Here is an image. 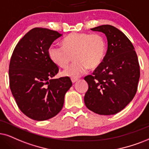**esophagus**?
<instances>
[{"label":"esophagus","mask_w":149,"mask_h":149,"mask_svg":"<svg viewBox=\"0 0 149 149\" xmlns=\"http://www.w3.org/2000/svg\"><path fill=\"white\" fill-rule=\"evenodd\" d=\"M77 81H78V79L77 78H71V82H72L73 83H75Z\"/></svg>","instance_id":"esophagus-1"}]
</instances>
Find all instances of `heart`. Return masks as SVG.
<instances>
[{
	"label": "heart",
	"instance_id": "b5f03b06",
	"mask_svg": "<svg viewBox=\"0 0 149 149\" xmlns=\"http://www.w3.org/2000/svg\"><path fill=\"white\" fill-rule=\"evenodd\" d=\"M107 52L104 38L100 33L73 32L63 40V46L52 45L48 55L54 63L65 68L72 61L75 62L63 71L65 76L77 78L87 69L97 68L104 60Z\"/></svg>",
	"mask_w": 149,
	"mask_h": 149
}]
</instances>
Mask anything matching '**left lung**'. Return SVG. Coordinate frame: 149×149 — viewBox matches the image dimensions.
Listing matches in <instances>:
<instances>
[{
  "instance_id": "8db88e82",
  "label": "left lung",
  "mask_w": 149,
  "mask_h": 149,
  "mask_svg": "<svg viewBox=\"0 0 149 149\" xmlns=\"http://www.w3.org/2000/svg\"><path fill=\"white\" fill-rule=\"evenodd\" d=\"M106 35L108 48L93 75L84 77L88 88L86 107L100 115L121 111L134 97L140 79V65L134 47L124 33L109 24L91 29Z\"/></svg>"
}]
</instances>
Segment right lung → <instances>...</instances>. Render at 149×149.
Segmentation results:
<instances>
[{
	"label": "right lung",
	"instance_id": "1",
	"mask_svg": "<svg viewBox=\"0 0 149 149\" xmlns=\"http://www.w3.org/2000/svg\"><path fill=\"white\" fill-rule=\"evenodd\" d=\"M61 36L54 30L33 28L13 52L9 86L18 108L31 119L43 121L56 116L63 109L66 92L72 86L69 77L53 78L58 67L50 59L48 49Z\"/></svg>",
	"mask_w": 149,
	"mask_h": 149
}]
</instances>
